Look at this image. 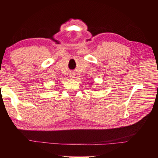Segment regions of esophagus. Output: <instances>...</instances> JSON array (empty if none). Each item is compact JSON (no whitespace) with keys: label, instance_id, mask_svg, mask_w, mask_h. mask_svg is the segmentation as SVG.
I'll list each match as a JSON object with an SVG mask.
<instances>
[{"label":"esophagus","instance_id":"esophagus-1","mask_svg":"<svg viewBox=\"0 0 158 158\" xmlns=\"http://www.w3.org/2000/svg\"><path fill=\"white\" fill-rule=\"evenodd\" d=\"M70 77L71 79H74V78H75V75H74V74H71L70 77Z\"/></svg>","mask_w":158,"mask_h":158}]
</instances>
